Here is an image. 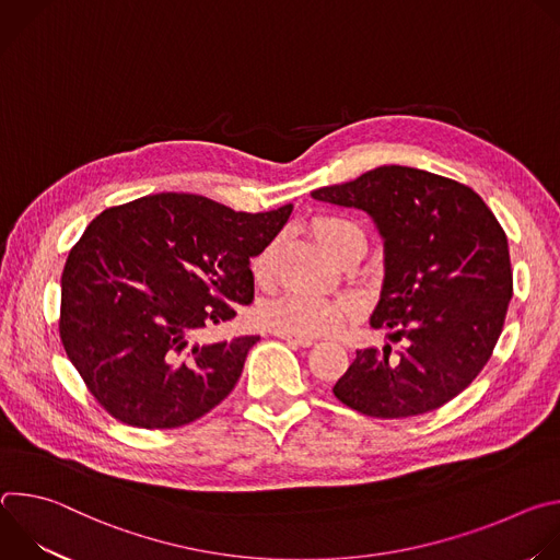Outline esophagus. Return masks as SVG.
<instances>
[{
    "instance_id": "34e87169",
    "label": "esophagus",
    "mask_w": 560,
    "mask_h": 560,
    "mask_svg": "<svg viewBox=\"0 0 560 560\" xmlns=\"http://www.w3.org/2000/svg\"><path fill=\"white\" fill-rule=\"evenodd\" d=\"M277 337L285 339L288 343L301 346V348H307V346H312V337H292V335H285V332H277Z\"/></svg>"
}]
</instances>
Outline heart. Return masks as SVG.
<instances>
[{"label":"heart","instance_id":"obj_1","mask_svg":"<svg viewBox=\"0 0 560 560\" xmlns=\"http://www.w3.org/2000/svg\"><path fill=\"white\" fill-rule=\"evenodd\" d=\"M316 244L322 246L332 259L352 244L365 246V238L359 225L343 217H318L310 225ZM270 264H272V248L259 253L253 261V272L257 281L270 279ZM261 324L275 332H285L292 337H314V335H328L341 328L346 318V305L310 296V294H285L277 301H270L259 312Z\"/></svg>","mask_w":560,"mask_h":560}]
</instances>
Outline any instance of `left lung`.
<instances>
[{
    "instance_id": "obj_1",
    "label": "left lung",
    "mask_w": 560,
    "mask_h": 560,
    "mask_svg": "<svg viewBox=\"0 0 560 560\" xmlns=\"http://www.w3.org/2000/svg\"><path fill=\"white\" fill-rule=\"evenodd\" d=\"M359 208L383 238L372 328L404 348L357 350L332 387L374 419L425 415L460 394L490 361L512 299L508 236L471 188L408 166H381L312 192Z\"/></svg>"
}]
</instances>
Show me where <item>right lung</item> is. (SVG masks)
Returning <instances> with one entry per match:
<instances>
[{
  "label": "right lung",
  "mask_w": 560,
  "mask_h": 560,
  "mask_svg": "<svg viewBox=\"0 0 560 560\" xmlns=\"http://www.w3.org/2000/svg\"><path fill=\"white\" fill-rule=\"evenodd\" d=\"M290 212L159 192L91 221L63 266L59 337L106 412L171 430L223 401L259 337L214 343L203 332L253 301L250 259Z\"/></svg>",
  "instance_id": "add662e5"
}]
</instances>
